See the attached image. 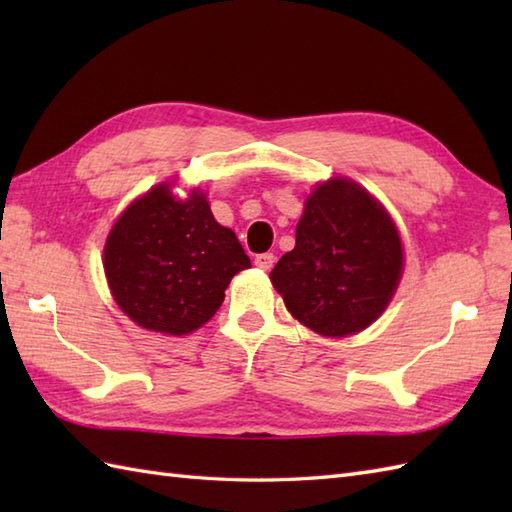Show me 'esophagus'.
Masks as SVG:
<instances>
[{
	"label": "esophagus",
	"mask_w": 512,
	"mask_h": 512,
	"mask_svg": "<svg viewBox=\"0 0 512 512\" xmlns=\"http://www.w3.org/2000/svg\"><path fill=\"white\" fill-rule=\"evenodd\" d=\"M273 264H275L273 253H262V255L255 257V266L262 268V270H270V268H273Z\"/></svg>",
	"instance_id": "esophagus-1"
}]
</instances>
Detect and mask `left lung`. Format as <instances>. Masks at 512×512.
Returning a JSON list of instances; mask_svg holds the SVG:
<instances>
[{
    "mask_svg": "<svg viewBox=\"0 0 512 512\" xmlns=\"http://www.w3.org/2000/svg\"><path fill=\"white\" fill-rule=\"evenodd\" d=\"M402 275V244L385 206L347 178L317 184L295 248L270 273L292 317L332 339L372 325Z\"/></svg>",
    "mask_w": 512,
    "mask_h": 512,
    "instance_id": "obj_1",
    "label": "left lung"
}]
</instances>
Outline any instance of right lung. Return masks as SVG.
Instances as JSON below:
<instances>
[{
  "label": "right lung",
  "instance_id": "obj_1",
  "mask_svg": "<svg viewBox=\"0 0 512 512\" xmlns=\"http://www.w3.org/2000/svg\"><path fill=\"white\" fill-rule=\"evenodd\" d=\"M103 268L112 297L140 328L182 336L202 328L250 259L206 195L187 200L162 182L134 200L107 235Z\"/></svg>",
  "mask_w": 512,
  "mask_h": 512
}]
</instances>
